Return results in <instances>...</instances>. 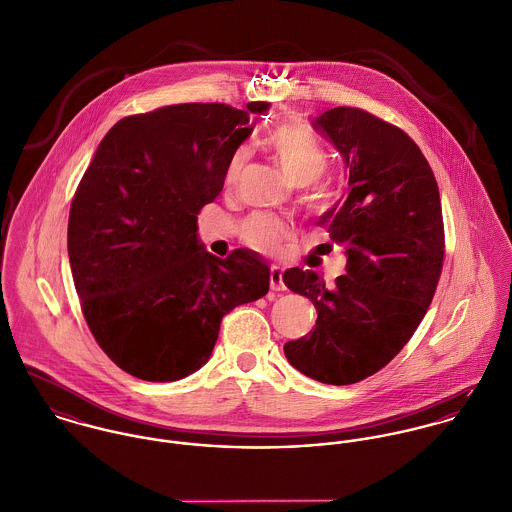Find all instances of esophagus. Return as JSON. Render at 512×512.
Listing matches in <instances>:
<instances>
[{
    "instance_id": "esophagus-1",
    "label": "esophagus",
    "mask_w": 512,
    "mask_h": 512,
    "mask_svg": "<svg viewBox=\"0 0 512 512\" xmlns=\"http://www.w3.org/2000/svg\"><path fill=\"white\" fill-rule=\"evenodd\" d=\"M270 288L274 292H284L286 290V286H284V272L278 266L270 268Z\"/></svg>"
}]
</instances>
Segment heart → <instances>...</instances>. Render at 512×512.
I'll list each match as a JSON object with an SVG mask.
<instances>
[{"instance_id":"obj_1","label":"heart","mask_w":512,"mask_h":512,"mask_svg":"<svg viewBox=\"0 0 512 512\" xmlns=\"http://www.w3.org/2000/svg\"><path fill=\"white\" fill-rule=\"evenodd\" d=\"M264 144L284 175L293 185L309 187L307 201L317 205L325 197V189L315 181L329 167V151L319 136L299 120H286L272 126L264 138ZM248 159V149L236 147L224 167V181L232 183ZM292 228L286 220L256 213L242 222L240 238L254 250L264 254H278L282 242L290 236Z\"/></svg>"}]
</instances>
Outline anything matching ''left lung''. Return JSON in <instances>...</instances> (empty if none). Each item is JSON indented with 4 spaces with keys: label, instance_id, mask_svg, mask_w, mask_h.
<instances>
[{
    "label": "left lung",
    "instance_id": "8db88e82",
    "mask_svg": "<svg viewBox=\"0 0 512 512\" xmlns=\"http://www.w3.org/2000/svg\"><path fill=\"white\" fill-rule=\"evenodd\" d=\"M349 167V195L321 217L345 246L347 274L333 286L301 268L284 284L309 297L315 327L288 341L299 372L323 384H355L410 341L438 288L445 234L434 171L416 142L378 116L339 106L313 120Z\"/></svg>",
    "mask_w": 512,
    "mask_h": 512
}]
</instances>
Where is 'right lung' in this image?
<instances>
[{
	"instance_id": "obj_1",
	"label": "right lung",
	"mask_w": 512,
	"mask_h": 512,
	"mask_svg": "<svg viewBox=\"0 0 512 512\" xmlns=\"http://www.w3.org/2000/svg\"><path fill=\"white\" fill-rule=\"evenodd\" d=\"M266 110L187 102L126 116L84 171L67 234L74 288L96 343L128 374L171 382L195 372L222 317L268 293L270 268L254 252L222 260L197 240V215Z\"/></svg>"
}]
</instances>
